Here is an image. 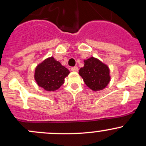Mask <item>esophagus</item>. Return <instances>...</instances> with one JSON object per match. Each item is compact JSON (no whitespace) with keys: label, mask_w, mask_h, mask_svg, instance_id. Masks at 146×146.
<instances>
[{"label":"esophagus","mask_w":146,"mask_h":146,"mask_svg":"<svg viewBox=\"0 0 146 146\" xmlns=\"http://www.w3.org/2000/svg\"><path fill=\"white\" fill-rule=\"evenodd\" d=\"M70 70H71L72 71L76 72V71H78V66H73V67H71Z\"/></svg>","instance_id":"1"}]
</instances>
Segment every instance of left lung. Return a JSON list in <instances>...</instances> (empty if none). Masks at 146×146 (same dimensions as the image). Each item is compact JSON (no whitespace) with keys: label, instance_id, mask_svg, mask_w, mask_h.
<instances>
[{"label":"left lung","instance_id":"8db88e82","mask_svg":"<svg viewBox=\"0 0 146 146\" xmlns=\"http://www.w3.org/2000/svg\"><path fill=\"white\" fill-rule=\"evenodd\" d=\"M79 74L93 91L102 90L110 81L108 66L94 57L84 60V66L80 69Z\"/></svg>","mask_w":146,"mask_h":146}]
</instances>
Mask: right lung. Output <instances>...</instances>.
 <instances>
[{
    "label": "right lung",
    "mask_w": 146,
    "mask_h": 146,
    "mask_svg": "<svg viewBox=\"0 0 146 146\" xmlns=\"http://www.w3.org/2000/svg\"><path fill=\"white\" fill-rule=\"evenodd\" d=\"M69 73L66 67L51 57L36 66L35 79L38 85L45 90L55 91L64 84V78Z\"/></svg>",
    "instance_id": "obj_1"
}]
</instances>
